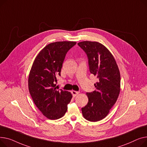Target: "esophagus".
Here are the masks:
<instances>
[{"label": "esophagus", "instance_id": "obj_1", "mask_svg": "<svg viewBox=\"0 0 147 147\" xmlns=\"http://www.w3.org/2000/svg\"><path fill=\"white\" fill-rule=\"evenodd\" d=\"M71 93H72V94L73 97H75L77 94H78L79 92H78V91H74V90H72V91H71Z\"/></svg>", "mask_w": 147, "mask_h": 147}]
</instances>
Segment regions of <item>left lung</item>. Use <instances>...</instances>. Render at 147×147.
<instances>
[{
  "mask_svg": "<svg viewBox=\"0 0 147 147\" xmlns=\"http://www.w3.org/2000/svg\"><path fill=\"white\" fill-rule=\"evenodd\" d=\"M87 55L91 74L96 76V90L87 92L88 102L81 109L84 117L97 122L109 114L117 101L120 88V75L115 60L101 43L85 41L78 43Z\"/></svg>",
  "mask_w": 147,
  "mask_h": 147,
  "instance_id": "obj_1",
  "label": "left lung"
}]
</instances>
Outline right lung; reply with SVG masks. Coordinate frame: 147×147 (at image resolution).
I'll use <instances>...</instances> for the list:
<instances>
[{
  "label": "right lung",
  "instance_id": "add662e5",
  "mask_svg": "<svg viewBox=\"0 0 147 147\" xmlns=\"http://www.w3.org/2000/svg\"><path fill=\"white\" fill-rule=\"evenodd\" d=\"M76 44L74 41L50 43L40 51L32 64L28 78L29 91L36 106L49 119L63 117L72 97L69 92L57 90L55 82L57 76H60L66 53Z\"/></svg>",
  "mask_w": 147,
  "mask_h": 147
}]
</instances>
